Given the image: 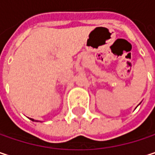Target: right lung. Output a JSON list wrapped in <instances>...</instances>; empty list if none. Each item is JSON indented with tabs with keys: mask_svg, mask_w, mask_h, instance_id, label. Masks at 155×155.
I'll return each mask as SVG.
<instances>
[{
	"mask_svg": "<svg viewBox=\"0 0 155 155\" xmlns=\"http://www.w3.org/2000/svg\"><path fill=\"white\" fill-rule=\"evenodd\" d=\"M31 120H32V121H34V119H32V118H31Z\"/></svg>",
	"mask_w": 155,
	"mask_h": 155,
	"instance_id": "add662e5",
	"label": "right lung"
}]
</instances>
